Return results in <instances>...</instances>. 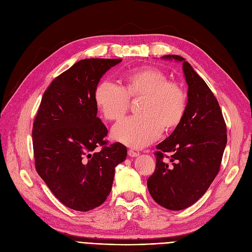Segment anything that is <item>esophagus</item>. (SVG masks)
I'll list each match as a JSON object with an SVG mask.
<instances>
[{
  "label": "esophagus",
  "mask_w": 252,
  "mask_h": 252,
  "mask_svg": "<svg viewBox=\"0 0 252 252\" xmlns=\"http://www.w3.org/2000/svg\"><path fill=\"white\" fill-rule=\"evenodd\" d=\"M127 155H128L130 158H135V157H138V156H139V153L136 152V151H134V150H132V149H129V150L127 151Z\"/></svg>",
  "instance_id": "1"
}]
</instances>
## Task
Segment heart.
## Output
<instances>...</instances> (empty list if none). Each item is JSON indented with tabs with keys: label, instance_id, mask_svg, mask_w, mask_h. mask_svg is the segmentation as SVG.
<instances>
[{
	"label": "heart",
	"instance_id": "obj_1",
	"mask_svg": "<svg viewBox=\"0 0 252 252\" xmlns=\"http://www.w3.org/2000/svg\"><path fill=\"white\" fill-rule=\"evenodd\" d=\"M120 86L101 80L94 90L95 107L110 123L123 120L129 110V101L141 97L140 116L117 125L112 136L115 140L135 148L155 141L160 132L176 129L188 109V94L177 81L168 79L158 68L146 65L130 69L119 76Z\"/></svg>",
	"mask_w": 252,
	"mask_h": 252
}]
</instances>
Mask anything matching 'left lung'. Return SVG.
<instances>
[{"label":"left lung","instance_id":"obj_1","mask_svg":"<svg viewBox=\"0 0 252 252\" xmlns=\"http://www.w3.org/2000/svg\"><path fill=\"white\" fill-rule=\"evenodd\" d=\"M162 58L183 62L189 101L180 126L157 146L147 188L158 205L178 211L203 196L220 172L226 125L215 95L190 63L180 56Z\"/></svg>","mask_w":252,"mask_h":252}]
</instances>
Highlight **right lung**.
I'll list each match as a JSON object with an SVG mask.
<instances>
[{
    "label": "right lung",
    "mask_w": 252,
    "mask_h": 252,
    "mask_svg": "<svg viewBox=\"0 0 252 252\" xmlns=\"http://www.w3.org/2000/svg\"><path fill=\"white\" fill-rule=\"evenodd\" d=\"M120 62L85 59L73 64L47 87L32 124L37 173L73 210L101 206L110 193L115 167L126 158L125 145L106 139L108 129L94 101L96 83Z\"/></svg>",
    "instance_id": "obj_1"
}]
</instances>
